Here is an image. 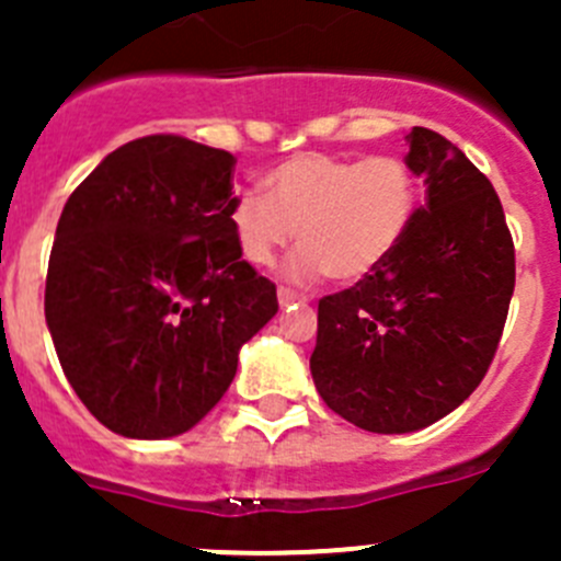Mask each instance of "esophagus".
Wrapping results in <instances>:
<instances>
[{
    "label": "esophagus",
    "mask_w": 561,
    "mask_h": 561,
    "mask_svg": "<svg viewBox=\"0 0 561 561\" xmlns=\"http://www.w3.org/2000/svg\"><path fill=\"white\" fill-rule=\"evenodd\" d=\"M277 300H280V306H291V304H309V297L306 295H300V291H291V289H284V286H280V289H277Z\"/></svg>",
    "instance_id": "esophagus-1"
}]
</instances>
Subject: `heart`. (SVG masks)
<instances>
[{"label":"heart","instance_id":"1","mask_svg":"<svg viewBox=\"0 0 561 561\" xmlns=\"http://www.w3.org/2000/svg\"><path fill=\"white\" fill-rule=\"evenodd\" d=\"M266 193L241 191L230 202L236 247L252 266H270L295 238L300 252L289 275L320 272L354 284L379 270L404 241L419 210L421 187L401 157H342L300 151L272 168Z\"/></svg>","mask_w":561,"mask_h":561}]
</instances>
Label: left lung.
<instances>
[{
  "label": "left lung",
  "mask_w": 561,
  "mask_h": 561,
  "mask_svg": "<svg viewBox=\"0 0 561 561\" xmlns=\"http://www.w3.org/2000/svg\"><path fill=\"white\" fill-rule=\"evenodd\" d=\"M408 157L427 199L393 255L317 306V393L368 433H415L460 408L503 336L514 241L492 182L438 131Z\"/></svg>",
  "instance_id": "obj_1"
}]
</instances>
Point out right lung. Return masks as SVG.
<instances>
[{"label":"right lung","instance_id":"add662e5","mask_svg":"<svg viewBox=\"0 0 561 561\" xmlns=\"http://www.w3.org/2000/svg\"><path fill=\"white\" fill-rule=\"evenodd\" d=\"M236 157L176 134L112 151L72 191L44 317L78 399L112 433L173 438L230 388L277 311L230 230Z\"/></svg>","mask_w":561,"mask_h":561}]
</instances>
